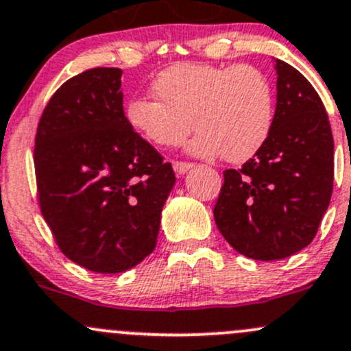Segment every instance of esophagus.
Returning a JSON list of instances; mask_svg holds the SVG:
<instances>
[{"label":"esophagus","instance_id":"34e87169","mask_svg":"<svg viewBox=\"0 0 351 351\" xmlns=\"http://www.w3.org/2000/svg\"><path fill=\"white\" fill-rule=\"evenodd\" d=\"M193 168V163H188V161H173V169H175L178 175H183L188 169Z\"/></svg>","mask_w":351,"mask_h":351}]
</instances>
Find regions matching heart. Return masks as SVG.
Instances as JSON below:
<instances>
[{
	"mask_svg": "<svg viewBox=\"0 0 351 351\" xmlns=\"http://www.w3.org/2000/svg\"><path fill=\"white\" fill-rule=\"evenodd\" d=\"M158 99L132 97L126 117L158 146H178L198 129L188 149L228 163L256 156L271 138L276 99L267 75L252 65L175 64L153 80Z\"/></svg>",
	"mask_w": 351,
	"mask_h": 351,
	"instance_id": "heart-1",
	"label": "heart"
}]
</instances>
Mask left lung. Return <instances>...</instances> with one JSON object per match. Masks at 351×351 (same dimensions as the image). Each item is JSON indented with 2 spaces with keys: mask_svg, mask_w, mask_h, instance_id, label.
<instances>
[{
  "mask_svg": "<svg viewBox=\"0 0 351 351\" xmlns=\"http://www.w3.org/2000/svg\"><path fill=\"white\" fill-rule=\"evenodd\" d=\"M278 104L265 146L225 169L213 208L220 234L239 254L278 261L315 239L333 191V134L315 87L276 60Z\"/></svg>",
  "mask_w": 351,
  "mask_h": 351,
  "instance_id": "obj_1",
  "label": "left lung"
}]
</instances>
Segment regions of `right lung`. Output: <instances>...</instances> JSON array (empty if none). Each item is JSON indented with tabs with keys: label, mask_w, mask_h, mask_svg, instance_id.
Listing matches in <instances>:
<instances>
[{
	"label": "right lung",
	"mask_w": 351,
	"mask_h": 351,
	"mask_svg": "<svg viewBox=\"0 0 351 351\" xmlns=\"http://www.w3.org/2000/svg\"><path fill=\"white\" fill-rule=\"evenodd\" d=\"M121 69L62 84L35 136L38 205L58 249L92 272L134 267L156 247L171 163L128 123Z\"/></svg>",
	"instance_id": "1"
}]
</instances>
